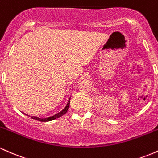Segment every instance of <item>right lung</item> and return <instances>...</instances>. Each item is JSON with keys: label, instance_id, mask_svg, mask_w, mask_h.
I'll return each instance as SVG.
<instances>
[{"label": "right lung", "instance_id": "obj_1", "mask_svg": "<svg viewBox=\"0 0 158 158\" xmlns=\"http://www.w3.org/2000/svg\"><path fill=\"white\" fill-rule=\"evenodd\" d=\"M70 98H69L68 102H67V105L66 106L64 107V108H63L62 110H61L60 112H59V113L54 114V115L51 116V117H45V118H40V117H35V116H30V115H28V114H26V113H23V112H22V113L23 114H25L26 116H28V117H31L32 119H35V120H39V121H41V122H48V121H51V120H54V119H57V118H59V117H61V116H63L64 114H65L67 113V111H68V108L69 106H70Z\"/></svg>", "mask_w": 158, "mask_h": 158}]
</instances>
